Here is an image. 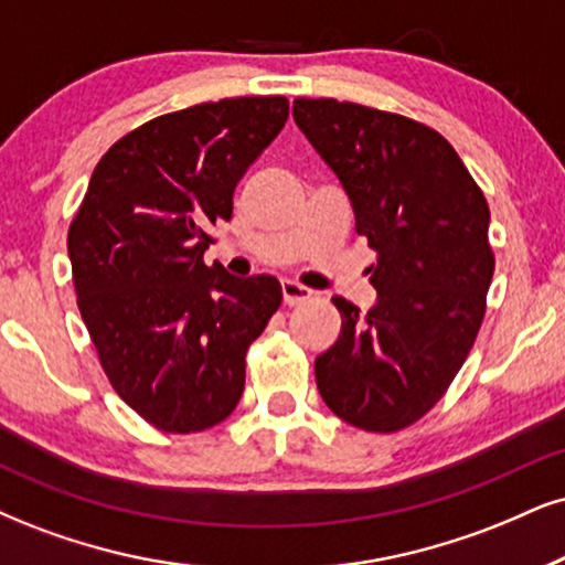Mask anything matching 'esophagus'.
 <instances>
[{"instance_id": "34e87169", "label": "esophagus", "mask_w": 565, "mask_h": 565, "mask_svg": "<svg viewBox=\"0 0 565 565\" xmlns=\"http://www.w3.org/2000/svg\"><path fill=\"white\" fill-rule=\"evenodd\" d=\"M311 298V290L303 288V285H298L294 280H285L282 282V301L288 306H298V303H306Z\"/></svg>"}]
</instances>
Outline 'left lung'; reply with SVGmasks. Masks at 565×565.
I'll return each mask as SVG.
<instances>
[{"label":"left lung","instance_id":"left-lung-1","mask_svg":"<svg viewBox=\"0 0 565 565\" xmlns=\"http://www.w3.org/2000/svg\"><path fill=\"white\" fill-rule=\"evenodd\" d=\"M294 117L377 250V303L361 315L332 298L343 327L317 359V387L353 427L398 431L443 398L482 327L495 271L490 206L429 125L338 99H296Z\"/></svg>","mask_w":565,"mask_h":565}]
</instances>
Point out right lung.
I'll return each mask as SVG.
<instances>
[{
  "label": "right lung",
  "instance_id": "add662e5",
  "mask_svg": "<svg viewBox=\"0 0 565 565\" xmlns=\"http://www.w3.org/2000/svg\"><path fill=\"white\" fill-rule=\"evenodd\" d=\"M285 96L196 104L125 134L88 180L67 230L73 285L115 393L162 431L225 422L246 351L280 309L271 275L206 267L209 227L288 120Z\"/></svg>",
  "mask_w": 565,
  "mask_h": 565
}]
</instances>
